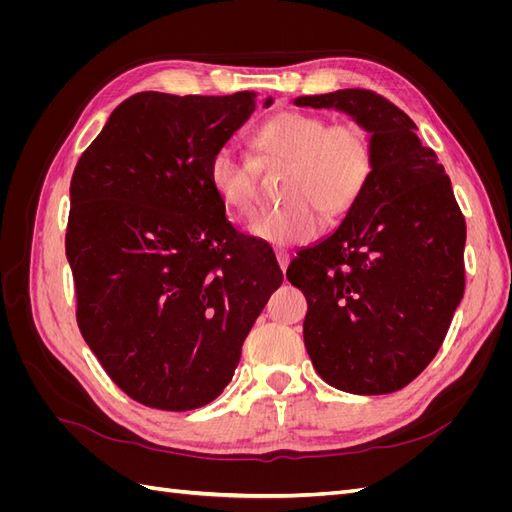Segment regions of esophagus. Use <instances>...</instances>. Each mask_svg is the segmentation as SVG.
Returning <instances> with one entry per match:
<instances>
[{"label":"esophagus","mask_w":512,"mask_h":512,"mask_svg":"<svg viewBox=\"0 0 512 512\" xmlns=\"http://www.w3.org/2000/svg\"><path fill=\"white\" fill-rule=\"evenodd\" d=\"M275 258H277V265H280V269L286 271L288 262H290V252L288 250H275Z\"/></svg>","instance_id":"1"}]
</instances>
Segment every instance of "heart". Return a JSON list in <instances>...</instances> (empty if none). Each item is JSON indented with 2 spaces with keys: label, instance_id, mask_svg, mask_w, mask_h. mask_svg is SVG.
<instances>
[{
  "label": "heart",
  "instance_id": "1",
  "mask_svg": "<svg viewBox=\"0 0 512 512\" xmlns=\"http://www.w3.org/2000/svg\"><path fill=\"white\" fill-rule=\"evenodd\" d=\"M262 162H288L282 183L286 203L265 209L250 222L254 237L273 245L312 241L324 216L348 213L367 188L374 170V143L359 121H335L324 115L284 111L262 123L254 134ZM207 179L224 207L247 218L258 203V164L235 145L211 153Z\"/></svg>",
  "mask_w": 512,
  "mask_h": 512
}]
</instances>
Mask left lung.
I'll use <instances>...</instances> for the list:
<instances>
[{"label":"left lung","mask_w":512,"mask_h":512,"mask_svg":"<svg viewBox=\"0 0 512 512\" xmlns=\"http://www.w3.org/2000/svg\"><path fill=\"white\" fill-rule=\"evenodd\" d=\"M371 132L374 170L331 237L290 262L307 299L303 339L318 376L354 395L395 393L438 354L466 288V220L436 151L371 89L303 96Z\"/></svg>","instance_id":"1"}]
</instances>
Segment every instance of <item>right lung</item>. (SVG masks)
<instances>
[{
    "instance_id": "add662e5",
    "label": "right lung",
    "mask_w": 512,
    "mask_h": 512,
    "mask_svg": "<svg viewBox=\"0 0 512 512\" xmlns=\"http://www.w3.org/2000/svg\"><path fill=\"white\" fill-rule=\"evenodd\" d=\"M256 96L141 91L74 168L66 256L76 322L106 374L143 406L211 404L284 282L271 247L228 222L207 179L211 153L250 119Z\"/></svg>"
}]
</instances>
